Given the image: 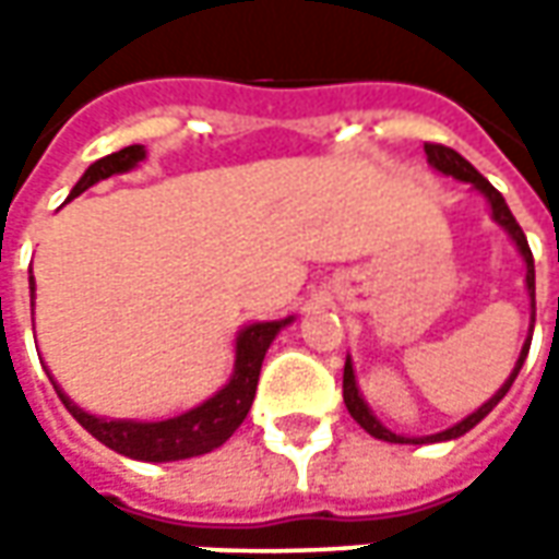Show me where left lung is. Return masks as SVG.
Listing matches in <instances>:
<instances>
[{"instance_id": "1", "label": "left lung", "mask_w": 559, "mask_h": 559, "mask_svg": "<svg viewBox=\"0 0 559 559\" xmlns=\"http://www.w3.org/2000/svg\"><path fill=\"white\" fill-rule=\"evenodd\" d=\"M426 155H429V164L436 167V170H441V174H448V177H454V180H463V183H473L479 192H483L485 199H488V204H491V217L498 221V224L504 226L507 233L513 236V242H516V248H520V254L526 258V289H528V298H532V308H535V261H532V248H528L526 242V233H523V226L516 224V217L510 214V207H507L504 195L495 189V186L485 180L483 174L473 167V164L466 162L463 155H457L454 148H448V145H439V142H426ZM535 323V320H532ZM528 345H532V335L526 338V345H523V352H520V360H516V367H513V373H510V379H507L504 385L498 389V395L488 397L483 407L476 411V414H469L466 419H461L457 426H451V429H444V432H439V436H426V439H404V436H395V432H389L379 419L370 414V407L364 404V397H360V392H357V382H355V367H352V357L345 360V376H342V397H345V407H348V414L360 423V429H367L373 439H382V441H395V444H423V441H448V439H457V436H463V432H469L479 419H485L488 414H491V407L501 401V397L510 392V385H513V379H516V373H520V367H523V360H526L528 355Z\"/></svg>"}]
</instances>
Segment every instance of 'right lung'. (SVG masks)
<instances>
[{
  "instance_id": "right-lung-1",
  "label": "right lung",
  "mask_w": 559,
  "mask_h": 559,
  "mask_svg": "<svg viewBox=\"0 0 559 559\" xmlns=\"http://www.w3.org/2000/svg\"><path fill=\"white\" fill-rule=\"evenodd\" d=\"M145 158L142 145H127L115 155H105L96 164H90V170L76 180L71 189V199L86 192L90 186L111 177V174H123L130 167ZM31 308H33V276H31ZM289 320H273V323H251L246 326L239 338H236V370L233 379L214 397H207L202 407L189 411L183 417L162 419V423H133V419H98L86 411H80L71 397L64 395L58 385L55 392L61 397V404L71 411V417L102 444H108L111 451H118L123 457L133 461H186V457H199L214 448H221L248 417L251 401L258 392V376H261V364L267 355L270 342L276 333L286 326ZM52 379V376H49Z\"/></svg>"
}]
</instances>
